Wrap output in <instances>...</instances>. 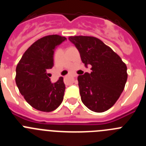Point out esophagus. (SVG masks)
Masks as SVG:
<instances>
[{
	"label": "esophagus",
	"mask_w": 146,
	"mask_h": 146,
	"mask_svg": "<svg viewBox=\"0 0 146 146\" xmlns=\"http://www.w3.org/2000/svg\"><path fill=\"white\" fill-rule=\"evenodd\" d=\"M72 77H77V74H75V73H73V74H72Z\"/></svg>",
	"instance_id": "obj_1"
}]
</instances>
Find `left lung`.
I'll return each instance as SVG.
<instances>
[{
	"mask_svg": "<svg viewBox=\"0 0 146 146\" xmlns=\"http://www.w3.org/2000/svg\"><path fill=\"white\" fill-rule=\"evenodd\" d=\"M85 66L91 72L77 77L82 103L92 111L103 113L112 108L124 89L127 67L119 55L99 38L87 36H69Z\"/></svg>",
	"mask_w": 146,
	"mask_h": 146,
	"instance_id": "obj_1",
	"label": "left lung"
}]
</instances>
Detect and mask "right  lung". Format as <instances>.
<instances>
[{
  "label": "right lung",
  "mask_w": 146,
  "mask_h": 146,
  "mask_svg": "<svg viewBox=\"0 0 146 146\" xmlns=\"http://www.w3.org/2000/svg\"><path fill=\"white\" fill-rule=\"evenodd\" d=\"M66 39L59 35L39 38L28 47L17 66L15 81L19 91L27 102L39 111H53L64 99V78L52 83L48 71L54 65L55 47Z\"/></svg>",
  "instance_id": "1"
}]
</instances>
